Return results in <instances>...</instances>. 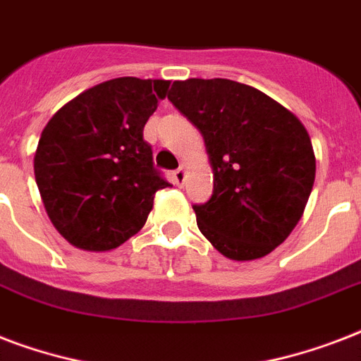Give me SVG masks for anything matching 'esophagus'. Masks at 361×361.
<instances>
[{
    "mask_svg": "<svg viewBox=\"0 0 361 361\" xmlns=\"http://www.w3.org/2000/svg\"><path fill=\"white\" fill-rule=\"evenodd\" d=\"M174 183L176 185H183V183H185V169H183V166H180V169L174 172Z\"/></svg>",
    "mask_w": 361,
    "mask_h": 361,
    "instance_id": "obj_1",
    "label": "esophagus"
}]
</instances>
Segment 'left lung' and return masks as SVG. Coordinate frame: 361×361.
<instances>
[{"label":"left lung","instance_id":"obj_1","mask_svg":"<svg viewBox=\"0 0 361 361\" xmlns=\"http://www.w3.org/2000/svg\"><path fill=\"white\" fill-rule=\"evenodd\" d=\"M169 101L204 138L214 195L192 206L206 240L231 260L266 257L302 219L317 161L303 123L260 90L226 78L176 80Z\"/></svg>","mask_w":361,"mask_h":361}]
</instances>
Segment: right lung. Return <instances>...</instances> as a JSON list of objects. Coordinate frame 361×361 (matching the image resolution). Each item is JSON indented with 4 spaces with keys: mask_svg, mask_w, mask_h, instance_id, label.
Masks as SVG:
<instances>
[{
    "mask_svg": "<svg viewBox=\"0 0 361 361\" xmlns=\"http://www.w3.org/2000/svg\"><path fill=\"white\" fill-rule=\"evenodd\" d=\"M169 80L112 78L63 104L42 129L33 170L54 228L84 251H112L135 236L169 187L153 166L144 125Z\"/></svg>",
    "mask_w": 361,
    "mask_h": 361,
    "instance_id": "right-lung-1",
    "label": "right lung"
}]
</instances>
